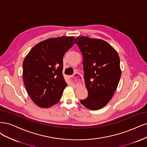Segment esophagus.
Instances as JSON below:
<instances>
[{
  "mask_svg": "<svg viewBox=\"0 0 147 147\" xmlns=\"http://www.w3.org/2000/svg\"><path fill=\"white\" fill-rule=\"evenodd\" d=\"M82 79V76L80 75L79 73H75L74 75L69 76V79H70L71 82L72 84H79L81 82Z\"/></svg>",
  "mask_w": 147,
  "mask_h": 147,
  "instance_id": "1",
  "label": "esophagus"
}]
</instances>
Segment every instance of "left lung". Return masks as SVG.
I'll list each match as a JSON object with an SVG mask.
<instances>
[{
	"label": "left lung",
	"instance_id": "8db88e82",
	"mask_svg": "<svg viewBox=\"0 0 147 147\" xmlns=\"http://www.w3.org/2000/svg\"><path fill=\"white\" fill-rule=\"evenodd\" d=\"M83 55L84 80L88 91L80 103L90 110L105 107L110 101L121 78L120 57L117 51L101 39L79 36L75 39Z\"/></svg>",
	"mask_w": 147,
	"mask_h": 147
}]
</instances>
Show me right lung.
Returning <instances> with one entry per match:
<instances>
[{
	"label": "right lung",
	"instance_id": "obj_1",
	"mask_svg": "<svg viewBox=\"0 0 147 147\" xmlns=\"http://www.w3.org/2000/svg\"><path fill=\"white\" fill-rule=\"evenodd\" d=\"M74 40V36H61L42 41L33 47L24 60V83L37 106L50 107L61 99L67 86L62 74L63 57Z\"/></svg>",
	"mask_w": 147,
	"mask_h": 147
}]
</instances>
